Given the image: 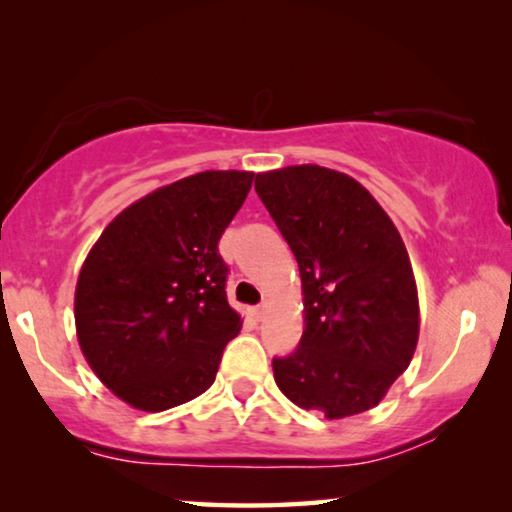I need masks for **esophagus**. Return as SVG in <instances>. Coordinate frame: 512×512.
Masks as SVG:
<instances>
[{
  "mask_svg": "<svg viewBox=\"0 0 512 512\" xmlns=\"http://www.w3.org/2000/svg\"><path fill=\"white\" fill-rule=\"evenodd\" d=\"M268 303H263V305H258V307H254V310H251V314H254V319H258V321H263V317L265 314H268Z\"/></svg>",
  "mask_w": 512,
  "mask_h": 512,
  "instance_id": "34e87169",
  "label": "esophagus"
}]
</instances>
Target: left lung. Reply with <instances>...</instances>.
<instances>
[{
    "label": "left lung",
    "instance_id": "8db88e82",
    "mask_svg": "<svg viewBox=\"0 0 512 512\" xmlns=\"http://www.w3.org/2000/svg\"><path fill=\"white\" fill-rule=\"evenodd\" d=\"M256 193L303 284V338L272 361L279 391L326 419L375 408L419 340L417 282L394 221L359 181L319 165L258 172Z\"/></svg>",
    "mask_w": 512,
    "mask_h": 512
}]
</instances>
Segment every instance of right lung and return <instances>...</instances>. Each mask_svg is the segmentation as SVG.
<instances>
[{
	"label": "right lung",
	"instance_id": "obj_1",
	"mask_svg": "<svg viewBox=\"0 0 512 512\" xmlns=\"http://www.w3.org/2000/svg\"><path fill=\"white\" fill-rule=\"evenodd\" d=\"M254 172L207 170L125 207L88 251L74 293L83 359L135 410L163 412L214 384L242 328L219 240Z\"/></svg>",
	"mask_w": 512,
	"mask_h": 512
}]
</instances>
